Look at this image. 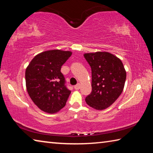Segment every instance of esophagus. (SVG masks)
<instances>
[{
	"mask_svg": "<svg viewBox=\"0 0 153 153\" xmlns=\"http://www.w3.org/2000/svg\"><path fill=\"white\" fill-rule=\"evenodd\" d=\"M74 88L76 89V90H79V88H80V84H76V86H74Z\"/></svg>",
	"mask_w": 153,
	"mask_h": 153,
	"instance_id": "1",
	"label": "esophagus"
}]
</instances>
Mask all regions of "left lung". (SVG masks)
Masks as SVG:
<instances>
[{
    "label": "left lung",
    "mask_w": 153,
    "mask_h": 153,
    "mask_svg": "<svg viewBox=\"0 0 153 153\" xmlns=\"http://www.w3.org/2000/svg\"><path fill=\"white\" fill-rule=\"evenodd\" d=\"M92 70V92L85 98L97 110L111 106L123 92L126 72L122 62L107 52L84 54Z\"/></svg>",
    "instance_id": "1"
}]
</instances>
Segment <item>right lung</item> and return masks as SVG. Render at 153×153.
Masks as SVG:
<instances>
[{
	"label": "right lung",
	"instance_id": "right-lung-1",
	"mask_svg": "<svg viewBox=\"0 0 153 153\" xmlns=\"http://www.w3.org/2000/svg\"><path fill=\"white\" fill-rule=\"evenodd\" d=\"M71 54L61 50L45 51L36 55L26 68L28 94L45 112L56 113L66 105L71 90L67 88L61 69Z\"/></svg>",
	"mask_w": 153,
	"mask_h": 153
}]
</instances>
